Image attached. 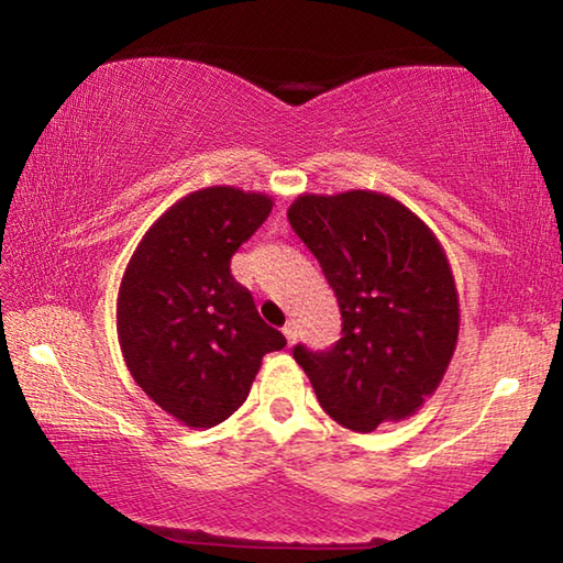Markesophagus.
<instances>
[{
  "mask_svg": "<svg viewBox=\"0 0 563 563\" xmlns=\"http://www.w3.org/2000/svg\"><path fill=\"white\" fill-rule=\"evenodd\" d=\"M283 335L288 340V345H295V340H298V328H295V322H288V325L283 328Z\"/></svg>",
  "mask_w": 563,
  "mask_h": 563,
  "instance_id": "1",
  "label": "esophagus"
}]
</instances>
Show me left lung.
<instances>
[{"label":"left lung","instance_id":"8db88e82","mask_svg":"<svg viewBox=\"0 0 563 563\" xmlns=\"http://www.w3.org/2000/svg\"><path fill=\"white\" fill-rule=\"evenodd\" d=\"M288 221L342 316L335 347L292 350L320 407L352 432L412 417L440 387L460 338V295L442 243L379 190L300 194Z\"/></svg>","mask_w":563,"mask_h":563}]
</instances>
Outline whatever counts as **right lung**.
I'll list each match as a JSON object with an SVG mask.
<instances>
[{"label":"right lung","instance_id":"add662e5","mask_svg":"<svg viewBox=\"0 0 563 563\" xmlns=\"http://www.w3.org/2000/svg\"><path fill=\"white\" fill-rule=\"evenodd\" d=\"M273 211V196L208 186L161 213L123 271L117 332L144 393L190 430L245 402L263 357L285 347L231 275L233 253Z\"/></svg>","mask_w":563,"mask_h":563}]
</instances>
